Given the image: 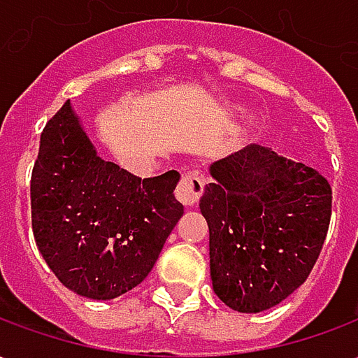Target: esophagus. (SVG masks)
<instances>
[{"label": "esophagus", "instance_id": "esophagus-1", "mask_svg": "<svg viewBox=\"0 0 358 358\" xmlns=\"http://www.w3.org/2000/svg\"><path fill=\"white\" fill-rule=\"evenodd\" d=\"M203 187H205V178L199 172H187L182 176L178 187H176V199L187 207H194L201 197Z\"/></svg>", "mask_w": 358, "mask_h": 358}]
</instances>
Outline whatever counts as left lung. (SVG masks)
<instances>
[{
	"instance_id": "obj_1",
	"label": "left lung",
	"mask_w": 358,
	"mask_h": 358,
	"mask_svg": "<svg viewBox=\"0 0 358 358\" xmlns=\"http://www.w3.org/2000/svg\"><path fill=\"white\" fill-rule=\"evenodd\" d=\"M209 172L199 209L209 224L213 289L238 313L266 310L315 266L330 226V184L257 143L215 161Z\"/></svg>"
}]
</instances>
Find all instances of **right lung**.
Wrapping results in <instances>:
<instances>
[{
    "instance_id": "obj_1",
    "label": "right lung",
    "mask_w": 358,
    "mask_h": 358,
    "mask_svg": "<svg viewBox=\"0 0 358 358\" xmlns=\"http://www.w3.org/2000/svg\"><path fill=\"white\" fill-rule=\"evenodd\" d=\"M178 180L103 161L66 101L43 128L30 180L36 245L59 282L97 301L141 284L184 215Z\"/></svg>"
}]
</instances>
